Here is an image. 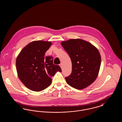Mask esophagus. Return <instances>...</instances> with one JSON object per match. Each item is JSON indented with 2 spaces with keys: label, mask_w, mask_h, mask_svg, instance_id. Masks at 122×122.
<instances>
[{
  "label": "esophagus",
  "mask_w": 122,
  "mask_h": 122,
  "mask_svg": "<svg viewBox=\"0 0 122 122\" xmlns=\"http://www.w3.org/2000/svg\"><path fill=\"white\" fill-rule=\"evenodd\" d=\"M59 66H60V67H61V68H62V63H61V64H59Z\"/></svg>",
  "instance_id": "1"
}]
</instances>
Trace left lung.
<instances>
[{"label": "left lung", "instance_id": "obj_1", "mask_svg": "<svg viewBox=\"0 0 122 122\" xmlns=\"http://www.w3.org/2000/svg\"><path fill=\"white\" fill-rule=\"evenodd\" d=\"M61 44L72 62V73L65 78L68 84L78 90L89 86L97 79L100 70L101 57L98 49L80 39L63 41Z\"/></svg>", "mask_w": 122, "mask_h": 122}]
</instances>
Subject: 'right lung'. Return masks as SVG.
Returning a JSON list of instances; mask_svg holds the SVG:
<instances>
[{"instance_id":"obj_1","label":"right lung","mask_w":122,"mask_h":122,"mask_svg":"<svg viewBox=\"0 0 122 122\" xmlns=\"http://www.w3.org/2000/svg\"><path fill=\"white\" fill-rule=\"evenodd\" d=\"M51 45L50 41L31 42L24 47L17 57L18 77L30 90L40 92L45 89L52 83L51 77L56 72H62L59 65L53 64L52 56L44 57Z\"/></svg>"}]
</instances>
